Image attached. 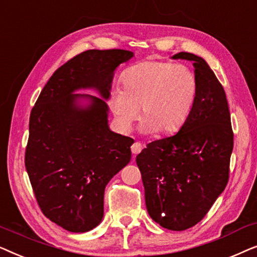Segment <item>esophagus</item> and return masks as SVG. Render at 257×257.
<instances>
[{
    "label": "esophagus",
    "mask_w": 257,
    "mask_h": 257,
    "mask_svg": "<svg viewBox=\"0 0 257 257\" xmlns=\"http://www.w3.org/2000/svg\"><path fill=\"white\" fill-rule=\"evenodd\" d=\"M142 150H143V145H142V144H140V143L136 142V143L132 144L131 151H132L133 154H138V153H140V152H142Z\"/></svg>",
    "instance_id": "34e87169"
}]
</instances>
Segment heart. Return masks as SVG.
<instances>
[{
	"instance_id": "b5f03b06",
	"label": "heart",
	"mask_w": 257,
	"mask_h": 257,
	"mask_svg": "<svg viewBox=\"0 0 257 257\" xmlns=\"http://www.w3.org/2000/svg\"><path fill=\"white\" fill-rule=\"evenodd\" d=\"M122 89L115 87L108 105L118 127L127 132L139 117L145 132H178L191 114L199 91L194 71L168 61H145L121 75Z\"/></svg>"
}]
</instances>
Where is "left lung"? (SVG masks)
<instances>
[{
  "mask_svg": "<svg viewBox=\"0 0 257 257\" xmlns=\"http://www.w3.org/2000/svg\"><path fill=\"white\" fill-rule=\"evenodd\" d=\"M199 82L194 107L174 136L147 144L137 156L150 216L170 230L200 222L226 188L234 133L226 93L206 61L189 52Z\"/></svg>",
  "mask_w": 257,
  "mask_h": 257,
  "instance_id": "1",
  "label": "left lung"
}]
</instances>
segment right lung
Here are the masks:
<instances>
[{
  "label": "right lung",
  "mask_w": 257,
  "mask_h": 257,
  "mask_svg": "<svg viewBox=\"0 0 257 257\" xmlns=\"http://www.w3.org/2000/svg\"><path fill=\"white\" fill-rule=\"evenodd\" d=\"M133 57L121 49L87 50L58 68L30 113L26 168L42 213L64 229L84 233L100 223L107 182L131 160L132 138L110 131L115 68ZM96 88L102 98L72 94ZM90 101L84 108L78 100Z\"/></svg>",
  "instance_id": "obj_1"
}]
</instances>
